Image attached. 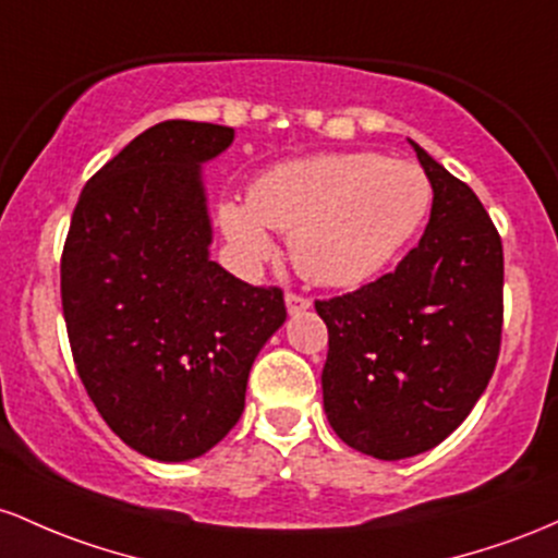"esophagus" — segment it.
<instances>
[{
  "label": "esophagus",
  "instance_id": "1",
  "mask_svg": "<svg viewBox=\"0 0 558 558\" xmlns=\"http://www.w3.org/2000/svg\"><path fill=\"white\" fill-rule=\"evenodd\" d=\"M284 303H287V311H290V313H300V311H308L311 308V298L298 295V292H287Z\"/></svg>",
  "mask_w": 558,
  "mask_h": 558
}]
</instances>
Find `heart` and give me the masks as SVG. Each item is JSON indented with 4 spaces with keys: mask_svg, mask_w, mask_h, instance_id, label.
<instances>
[{
    "mask_svg": "<svg viewBox=\"0 0 558 558\" xmlns=\"http://www.w3.org/2000/svg\"><path fill=\"white\" fill-rule=\"evenodd\" d=\"M429 208L432 184L416 162L340 153L274 168L250 186L247 203H223L218 221L250 266L274 253L268 226L292 231V260L305 279L353 287L414 240Z\"/></svg>",
    "mask_w": 558,
    "mask_h": 558,
    "instance_id": "heart-1",
    "label": "heart"
}]
</instances>
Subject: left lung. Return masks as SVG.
Instances as JSON below:
<instances>
[{"instance_id":"8db88e82","label":"left lung","mask_w":558,"mask_h":558,"mask_svg":"<svg viewBox=\"0 0 558 558\" xmlns=\"http://www.w3.org/2000/svg\"><path fill=\"white\" fill-rule=\"evenodd\" d=\"M429 223L392 274L316 300L329 329L324 411L342 442L381 461L435 448L474 409L504 331V245L472 190L416 142Z\"/></svg>"}]
</instances>
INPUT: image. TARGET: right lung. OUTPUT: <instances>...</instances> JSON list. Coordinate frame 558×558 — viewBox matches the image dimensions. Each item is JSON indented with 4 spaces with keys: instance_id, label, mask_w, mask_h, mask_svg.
<instances>
[{
    "instance_id": "obj_1",
    "label": "right lung",
    "mask_w": 558,
    "mask_h": 558,
    "mask_svg": "<svg viewBox=\"0 0 558 558\" xmlns=\"http://www.w3.org/2000/svg\"><path fill=\"white\" fill-rule=\"evenodd\" d=\"M234 129L162 121L86 181L60 260L76 372L108 427L147 459L190 461L245 411L250 366L287 318L279 287L208 258L199 166Z\"/></svg>"
}]
</instances>
